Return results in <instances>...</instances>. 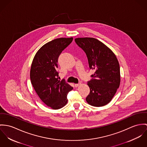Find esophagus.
I'll return each instance as SVG.
<instances>
[{
	"mask_svg": "<svg viewBox=\"0 0 147 147\" xmlns=\"http://www.w3.org/2000/svg\"><path fill=\"white\" fill-rule=\"evenodd\" d=\"M80 85H81V83H78V84H75V87H78Z\"/></svg>",
	"mask_w": 147,
	"mask_h": 147,
	"instance_id": "esophagus-1",
	"label": "esophagus"
}]
</instances>
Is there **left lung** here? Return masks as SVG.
<instances>
[{"label":"left lung","instance_id":"8db88e82","mask_svg":"<svg viewBox=\"0 0 147 147\" xmlns=\"http://www.w3.org/2000/svg\"><path fill=\"white\" fill-rule=\"evenodd\" d=\"M76 43L87 57L89 67L95 70L87 84L90 92L86 98L87 103L100 107L108 104L113 98L121 82L120 67L113 52L94 38H77Z\"/></svg>","mask_w":147,"mask_h":147}]
</instances>
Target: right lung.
I'll use <instances>...</instances> for the list:
<instances>
[{"mask_svg":"<svg viewBox=\"0 0 147 147\" xmlns=\"http://www.w3.org/2000/svg\"><path fill=\"white\" fill-rule=\"evenodd\" d=\"M73 38H60L44 45L36 53L31 66V83L40 100L53 109H59L67 102V95L73 87L59 80L58 58L71 43Z\"/></svg>","mask_w":147,"mask_h":147,"instance_id":"right-lung-1","label":"right lung"}]
</instances>
